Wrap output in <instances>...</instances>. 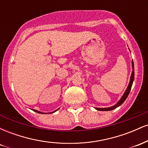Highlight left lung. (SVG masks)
<instances>
[{
	"mask_svg": "<svg viewBox=\"0 0 148 148\" xmlns=\"http://www.w3.org/2000/svg\"><path fill=\"white\" fill-rule=\"evenodd\" d=\"M132 69H132V75H131V77H130V84H129L128 87H127L126 91L125 92V93H124V95H123V97H121V99L119 100L118 102L115 105H114V106H111V107H108V108H95L97 110H98V111H111V110H113V109H115V108H116L117 107L120 106V105H121L122 103H123L124 101H125V99H127V97H128L129 94H130V92L131 90V88H132V84H133L134 79V62H133V60H132Z\"/></svg>",
	"mask_w": 148,
	"mask_h": 148,
	"instance_id": "1",
	"label": "left lung"
}]
</instances>
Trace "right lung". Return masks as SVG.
<instances>
[{
  "label": "right lung",
  "instance_id": "right-lung-1",
  "mask_svg": "<svg viewBox=\"0 0 148 148\" xmlns=\"http://www.w3.org/2000/svg\"><path fill=\"white\" fill-rule=\"evenodd\" d=\"M58 109H59V108H58ZM58 109H57L56 111H58ZM33 111H35V112H37V113H42V114H45V113H42V112H40V111H37V110H33ZM56 111H55L52 112V113H54V112H56Z\"/></svg>",
  "mask_w": 148,
  "mask_h": 148
}]
</instances>
